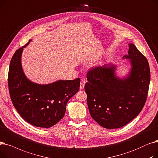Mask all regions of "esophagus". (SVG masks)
<instances>
[{
    "mask_svg": "<svg viewBox=\"0 0 158 158\" xmlns=\"http://www.w3.org/2000/svg\"><path fill=\"white\" fill-rule=\"evenodd\" d=\"M85 81L84 79H81V81H80V89H83L84 88V86H85Z\"/></svg>",
    "mask_w": 158,
    "mask_h": 158,
    "instance_id": "1",
    "label": "esophagus"
}]
</instances>
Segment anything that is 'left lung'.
<instances>
[{
  "instance_id": "1",
  "label": "left lung",
  "mask_w": 158,
  "mask_h": 158,
  "mask_svg": "<svg viewBox=\"0 0 158 158\" xmlns=\"http://www.w3.org/2000/svg\"><path fill=\"white\" fill-rule=\"evenodd\" d=\"M128 55L132 68L129 77L120 79L114 75V65L95 67L87 73L85 85L90 114L106 129L122 127L136 118L147 100L151 72L146 57L133 44Z\"/></svg>"
}]
</instances>
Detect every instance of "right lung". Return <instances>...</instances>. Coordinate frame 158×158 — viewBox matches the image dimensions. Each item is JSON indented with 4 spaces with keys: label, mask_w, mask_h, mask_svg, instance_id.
<instances>
[{
    "label": "right lung",
    "mask_w": 158,
    "mask_h": 158,
    "mask_svg": "<svg viewBox=\"0 0 158 158\" xmlns=\"http://www.w3.org/2000/svg\"><path fill=\"white\" fill-rule=\"evenodd\" d=\"M29 42L15 52L11 58L7 79L10 95L13 106L27 122L49 128L64 116L67 102L79 91L80 78L58 80L48 85L29 81L21 65L22 52Z\"/></svg>",
    "instance_id": "obj_1"
}]
</instances>
